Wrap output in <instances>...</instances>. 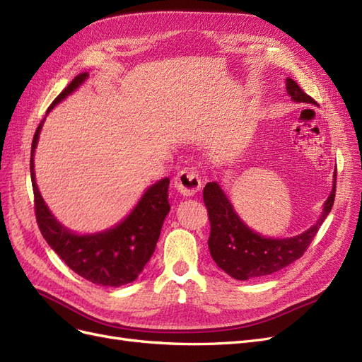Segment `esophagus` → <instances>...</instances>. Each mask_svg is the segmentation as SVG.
<instances>
[{
    "label": "esophagus",
    "instance_id": "34e87169",
    "mask_svg": "<svg viewBox=\"0 0 362 362\" xmlns=\"http://www.w3.org/2000/svg\"><path fill=\"white\" fill-rule=\"evenodd\" d=\"M173 187L175 190H178V193H181L182 196H190L196 194L201 187H202V181L201 177L194 170H182L180 172L177 177H175L173 181Z\"/></svg>",
    "mask_w": 362,
    "mask_h": 362
}]
</instances>
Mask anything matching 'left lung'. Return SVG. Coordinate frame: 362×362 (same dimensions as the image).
I'll list each match as a JSON object with an SVG mask.
<instances>
[{
  "instance_id": "obj_1",
  "label": "left lung",
  "mask_w": 362,
  "mask_h": 362,
  "mask_svg": "<svg viewBox=\"0 0 362 362\" xmlns=\"http://www.w3.org/2000/svg\"><path fill=\"white\" fill-rule=\"evenodd\" d=\"M287 93L296 103L315 104L299 84L287 78ZM337 170L334 173V187L326 199L323 213L315 225L305 233L290 238H266L247 228L240 218L231 202L217 182H208L204 189V202L210 218L211 231L208 247L216 264L229 276L247 281L275 273L299 259L311 245L326 216L329 214L335 199Z\"/></svg>"
}]
</instances>
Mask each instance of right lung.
I'll list each match as a JSON object with an SVG mask.
<instances>
[{"instance_id": "right-lung-1", "label": "right lung", "mask_w": 362, "mask_h": 362, "mask_svg": "<svg viewBox=\"0 0 362 362\" xmlns=\"http://www.w3.org/2000/svg\"><path fill=\"white\" fill-rule=\"evenodd\" d=\"M87 76H89L87 72L76 75L66 89L52 101L48 112L78 89ZM43 120L45 119H42L33 137L30 158L36 221L43 238L71 270L87 281L104 287H120L133 282L154 254L163 222L170 210L168 201L169 178L152 184L141 196L134 210L115 228L98 234H74L51 214L35 180L33 156L37 146Z\"/></svg>"}]
</instances>
